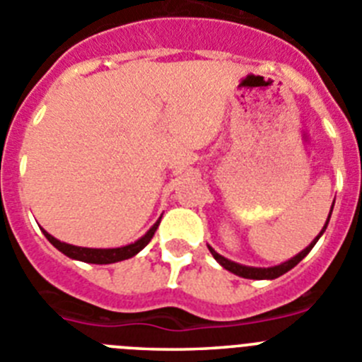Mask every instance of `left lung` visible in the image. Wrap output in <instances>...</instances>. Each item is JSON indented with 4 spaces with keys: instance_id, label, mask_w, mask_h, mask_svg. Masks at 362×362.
Here are the masks:
<instances>
[{
    "instance_id": "left-lung-1",
    "label": "left lung",
    "mask_w": 362,
    "mask_h": 362,
    "mask_svg": "<svg viewBox=\"0 0 362 362\" xmlns=\"http://www.w3.org/2000/svg\"><path fill=\"white\" fill-rule=\"evenodd\" d=\"M332 209H334V205H332ZM332 209H330V214H328V218H327V223H325V227H323V229H321V233H319L317 236H315L314 240H312L310 245H308L307 249H303L299 254H296L294 258H291V259H288V262L279 263V265L267 267V269H265V267L242 265V263L230 262V259L223 258V256H221V254H218L216 250L213 249V247H209V245H207V247H209L211 254H213V258L216 259V262L220 263V265L223 267V269L229 270V272H233V274L240 276V278H247V279H276V278H279V276L285 274V272H288V270H291V269H294V267L298 265V263L301 262V259L305 258V256H307L308 252H310L312 247H314L315 243H317V240H319V238H321V234H323L325 229H327L328 221H330V216H332Z\"/></svg>"
}]
</instances>
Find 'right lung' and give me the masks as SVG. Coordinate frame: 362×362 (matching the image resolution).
I'll list each match as a JSON object with an SVG mask.
<instances>
[{"mask_svg":"<svg viewBox=\"0 0 362 362\" xmlns=\"http://www.w3.org/2000/svg\"><path fill=\"white\" fill-rule=\"evenodd\" d=\"M160 218H158V220L151 226V229H149L144 236L139 238L135 243H129V245H124V247H115V249H90V247L70 245V243L61 242V240L54 238L52 234H48L47 230L43 229L41 230H43V234L47 236L48 242H50L55 249L61 250L64 256H68V258L77 259V262H84V263H95V265H108V263H117V262H122V259H129L133 258L135 254L141 252V250L151 242L153 234H155V230L158 229Z\"/></svg>","mask_w":362,"mask_h":362,"instance_id":"obj_1","label":"right lung"}]
</instances>
